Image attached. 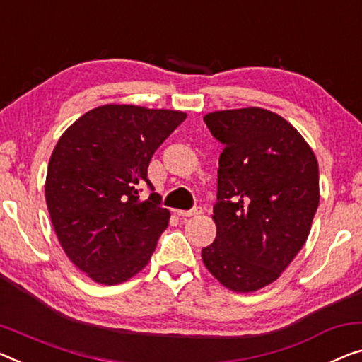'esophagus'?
Here are the masks:
<instances>
[{
	"mask_svg": "<svg viewBox=\"0 0 362 362\" xmlns=\"http://www.w3.org/2000/svg\"><path fill=\"white\" fill-rule=\"evenodd\" d=\"M198 214H202V208H198V206L190 209V211H182V209H179V211H177V216H180L182 219L193 218V216H198Z\"/></svg>",
	"mask_w": 362,
	"mask_h": 362,
	"instance_id": "obj_1",
	"label": "esophagus"
}]
</instances>
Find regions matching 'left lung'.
I'll return each mask as SVG.
<instances>
[{
  "mask_svg": "<svg viewBox=\"0 0 362 362\" xmlns=\"http://www.w3.org/2000/svg\"><path fill=\"white\" fill-rule=\"evenodd\" d=\"M204 123L224 149L216 239L202 258L226 288L252 293L278 279L305 244L319 208V164L298 129L269 110L213 112Z\"/></svg>",
  "mask_w": 362,
  "mask_h": 362,
  "instance_id": "8db88e82",
  "label": "left lung"
}]
</instances>
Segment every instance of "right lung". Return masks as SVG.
<instances>
[{
  "mask_svg": "<svg viewBox=\"0 0 362 362\" xmlns=\"http://www.w3.org/2000/svg\"><path fill=\"white\" fill-rule=\"evenodd\" d=\"M185 117L102 105L58 139L45 182L48 213L64 253L95 283L127 281L148 265L170 213L156 193L141 202L139 192L154 190L151 158Z\"/></svg>",
  "mask_w": 362,
  "mask_h": 362,
  "instance_id": "add662e5",
  "label": "right lung"
}]
</instances>
